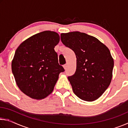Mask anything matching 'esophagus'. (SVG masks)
Returning <instances> with one entry per match:
<instances>
[{"mask_svg": "<svg viewBox=\"0 0 128 128\" xmlns=\"http://www.w3.org/2000/svg\"><path fill=\"white\" fill-rule=\"evenodd\" d=\"M63 67H64V68L65 70H66V68H67V65H66V64H65V65H64V66H63Z\"/></svg>", "mask_w": 128, "mask_h": 128, "instance_id": "obj_1", "label": "esophagus"}]
</instances>
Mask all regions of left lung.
Returning <instances> with one entry per match:
<instances>
[{
  "label": "left lung",
  "instance_id": "1",
  "mask_svg": "<svg viewBox=\"0 0 128 128\" xmlns=\"http://www.w3.org/2000/svg\"><path fill=\"white\" fill-rule=\"evenodd\" d=\"M60 37L76 56V70L68 77L73 92L82 100H96L112 80L114 62L109 49L97 38L79 32L62 33Z\"/></svg>",
  "mask_w": 128,
  "mask_h": 128
}]
</instances>
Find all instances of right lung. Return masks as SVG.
Segmentation results:
<instances>
[{"label": "right lung", "instance_id": "add662e5", "mask_svg": "<svg viewBox=\"0 0 128 128\" xmlns=\"http://www.w3.org/2000/svg\"><path fill=\"white\" fill-rule=\"evenodd\" d=\"M60 41L57 33L40 32L21 43L15 52L12 71L17 85L30 98L42 99L52 92L60 73L55 46Z\"/></svg>", "mask_w": 128, "mask_h": 128}]
</instances>
